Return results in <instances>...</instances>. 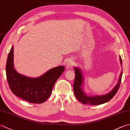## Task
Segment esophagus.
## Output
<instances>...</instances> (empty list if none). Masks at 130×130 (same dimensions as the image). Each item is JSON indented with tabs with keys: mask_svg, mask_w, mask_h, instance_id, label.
<instances>
[{
	"mask_svg": "<svg viewBox=\"0 0 130 130\" xmlns=\"http://www.w3.org/2000/svg\"><path fill=\"white\" fill-rule=\"evenodd\" d=\"M74 65H75V61H74L73 59H69L67 60V63H66V65H67V68H72Z\"/></svg>",
	"mask_w": 130,
	"mask_h": 130,
	"instance_id": "34e87169",
	"label": "esophagus"
}]
</instances>
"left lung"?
Wrapping results in <instances>:
<instances>
[{
  "label": "left lung",
  "instance_id": "8db88e82",
  "mask_svg": "<svg viewBox=\"0 0 130 130\" xmlns=\"http://www.w3.org/2000/svg\"><path fill=\"white\" fill-rule=\"evenodd\" d=\"M120 61L121 68H122V61L120 56ZM74 69L75 70V80H74L73 84L74 94H75L76 99L82 103L90 105H99L105 103L111 100L113 97L119 89L122 75V70H121L119 78H118V83L116 85V86L113 88L112 90H111V92L103 95L87 94L84 92L83 88V85L84 84V78L83 71L79 67H75Z\"/></svg>",
  "mask_w": 130,
  "mask_h": 130
}]
</instances>
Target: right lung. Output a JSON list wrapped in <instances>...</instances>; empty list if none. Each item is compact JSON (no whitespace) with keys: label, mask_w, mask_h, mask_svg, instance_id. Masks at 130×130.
I'll return each mask as SVG.
<instances>
[{"label":"right lung","mask_w":130,"mask_h":130,"mask_svg":"<svg viewBox=\"0 0 130 130\" xmlns=\"http://www.w3.org/2000/svg\"><path fill=\"white\" fill-rule=\"evenodd\" d=\"M14 46L8 54L6 64V75L12 93L18 97L31 103H42L52 93L55 82L65 70L64 66L50 69L43 75L31 78L18 73L14 67Z\"/></svg>","instance_id":"add662e5"}]
</instances>
